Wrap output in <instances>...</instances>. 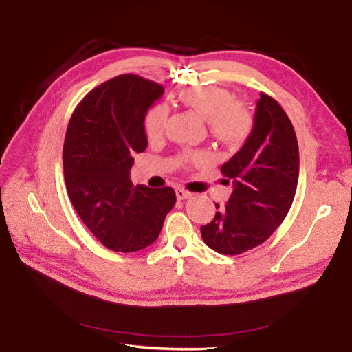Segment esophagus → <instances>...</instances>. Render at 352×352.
Returning a JSON list of instances; mask_svg holds the SVG:
<instances>
[{"instance_id": "obj_1", "label": "esophagus", "mask_w": 352, "mask_h": 352, "mask_svg": "<svg viewBox=\"0 0 352 352\" xmlns=\"http://www.w3.org/2000/svg\"><path fill=\"white\" fill-rule=\"evenodd\" d=\"M176 197H177V199H188L192 197V194L184 188H176Z\"/></svg>"}]
</instances>
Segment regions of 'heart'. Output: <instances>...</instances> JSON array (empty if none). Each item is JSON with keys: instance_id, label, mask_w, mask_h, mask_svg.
Segmentation results:
<instances>
[{"instance_id": "obj_1", "label": "heart", "mask_w": 352, "mask_h": 352, "mask_svg": "<svg viewBox=\"0 0 352 352\" xmlns=\"http://www.w3.org/2000/svg\"><path fill=\"white\" fill-rule=\"evenodd\" d=\"M179 102L188 110L194 111L207 122L210 136L219 144L236 148L248 140L254 119L248 109L235 101V95L225 88L192 87L182 89L177 95ZM168 120V109L160 104L148 110L144 119V131L150 141H157L164 135ZM206 160V154L186 157V163H199Z\"/></svg>"}]
</instances>
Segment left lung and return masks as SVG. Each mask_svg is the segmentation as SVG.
<instances>
[{
  "mask_svg": "<svg viewBox=\"0 0 352 352\" xmlns=\"http://www.w3.org/2000/svg\"><path fill=\"white\" fill-rule=\"evenodd\" d=\"M220 172L233 192L208 225L201 226L207 247L236 255L270 238L289 211L300 175L294 126L279 102L260 92L254 127L241 150ZM229 182V180H226Z\"/></svg>",
  "mask_w": 352,
  "mask_h": 352,
  "instance_id": "obj_1",
  "label": "left lung"
}]
</instances>
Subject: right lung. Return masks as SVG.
Instances as JSON below:
<instances>
[{
  "label": "right lung",
  "instance_id": "add662e5",
  "mask_svg": "<svg viewBox=\"0 0 352 352\" xmlns=\"http://www.w3.org/2000/svg\"><path fill=\"white\" fill-rule=\"evenodd\" d=\"M164 88L136 74H120L92 89L67 126L63 167L79 217L102 245L135 252L151 245L173 208L172 188L132 185L133 155L148 145L144 119Z\"/></svg>",
  "mask_w": 352,
  "mask_h": 352
}]
</instances>
